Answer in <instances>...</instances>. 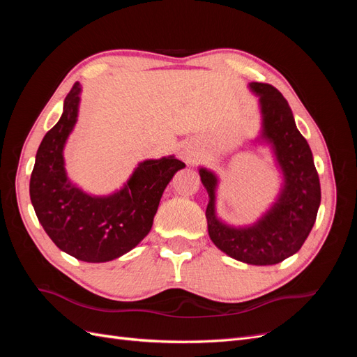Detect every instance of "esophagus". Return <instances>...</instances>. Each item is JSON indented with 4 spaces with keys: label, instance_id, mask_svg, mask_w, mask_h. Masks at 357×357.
Instances as JSON below:
<instances>
[{
    "label": "esophagus",
    "instance_id": "1",
    "mask_svg": "<svg viewBox=\"0 0 357 357\" xmlns=\"http://www.w3.org/2000/svg\"><path fill=\"white\" fill-rule=\"evenodd\" d=\"M185 158H186V159H190V155H189V153H185Z\"/></svg>",
    "mask_w": 357,
    "mask_h": 357
}]
</instances>
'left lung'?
I'll return each instance as SVG.
<instances>
[{
	"mask_svg": "<svg viewBox=\"0 0 357 357\" xmlns=\"http://www.w3.org/2000/svg\"><path fill=\"white\" fill-rule=\"evenodd\" d=\"M261 95L264 137L274 144L284 172V188L274 207L250 228H229L215 219L214 190L218 180L201 168L202 185L208 192L205 218L208 235L222 252L250 265H275L295 255L314 226L320 205V181L311 149L295 125L289 102L268 83H250Z\"/></svg>",
	"mask_w": 357,
	"mask_h": 357,
	"instance_id": "left-lung-1",
	"label": "left lung"
}]
</instances>
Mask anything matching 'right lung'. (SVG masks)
<instances>
[{
    "label": "right lung",
    "mask_w": 357,
    "mask_h": 357,
    "mask_svg": "<svg viewBox=\"0 0 357 357\" xmlns=\"http://www.w3.org/2000/svg\"><path fill=\"white\" fill-rule=\"evenodd\" d=\"M79 93L80 84L74 83L59 122L43 138L29 195L41 226L62 252L84 262H107L132 250L150 232L164 189L185 164L172 156L144 160L121 192L105 198L74 188L62 149L77 119Z\"/></svg>",
    "instance_id": "right-lung-1"
}]
</instances>
